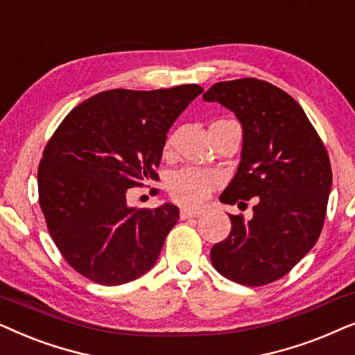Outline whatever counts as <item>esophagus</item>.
<instances>
[{
  "instance_id": "1",
  "label": "esophagus",
  "mask_w": 355,
  "mask_h": 355,
  "mask_svg": "<svg viewBox=\"0 0 355 355\" xmlns=\"http://www.w3.org/2000/svg\"><path fill=\"white\" fill-rule=\"evenodd\" d=\"M200 214V209H187V207H183L180 211V219H191V217H198Z\"/></svg>"
}]
</instances>
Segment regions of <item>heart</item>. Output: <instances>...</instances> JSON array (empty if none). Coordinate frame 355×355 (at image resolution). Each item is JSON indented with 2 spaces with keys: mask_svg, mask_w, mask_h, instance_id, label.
Here are the masks:
<instances>
[{
  "mask_svg": "<svg viewBox=\"0 0 355 355\" xmlns=\"http://www.w3.org/2000/svg\"><path fill=\"white\" fill-rule=\"evenodd\" d=\"M173 146V136L165 141V150ZM222 182V175L216 170H201L185 167L170 175L168 190L175 200L182 205L196 206L211 195V191Z\"/></svg>",
  "mask_w": 355,
  "mask_h": 355,
  "instance_id": "obj_1",
  "label": "heart"
}]
</instances>
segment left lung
I'll use <instances>...</instances> for the list:
<instances>
[{
  "mask_svg": "<svg viewBox=\"0 0 355 355\" xmlns=\"http://www.w3.org/2000/svg\"><path fill=\"white\" fill-rule=\"evenodd\" d=\"M202 98L232 110L243 126L242 160L220 201H257L252 219L229 216L232 229L211 248L212 266L239 284L266 286L320 237L333 182L328 150L295 98L261 79L217 83Z\"/></svg>",
  "mask_w": 355,
  "mask_h": 355,
  "instance_id": "left-lung-1",
  "label": "left lung"
}]
</instances>
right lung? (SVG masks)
I'll use <instances>...</instances> for the list:
<instances>
[{
  "mask_svg": "<svg viewBox=\"0 0 355 355\" xmlns=\"http://www.w3.org/2000/svg\"><path fill=\"white\" fill-rule=\"evenodd\" d=\"M198 84L112 89L74 107L46 143L39 202L66 263L97 284L120 286L154 266L178 207L136 209L130 188L159 180L167 131L200 96Z\"/></svg>",
  "mask_w": 355,
  "mask_h": 355,
  "instance_id": "obj_1",
  "label": "right lung"
}]
</instances>
